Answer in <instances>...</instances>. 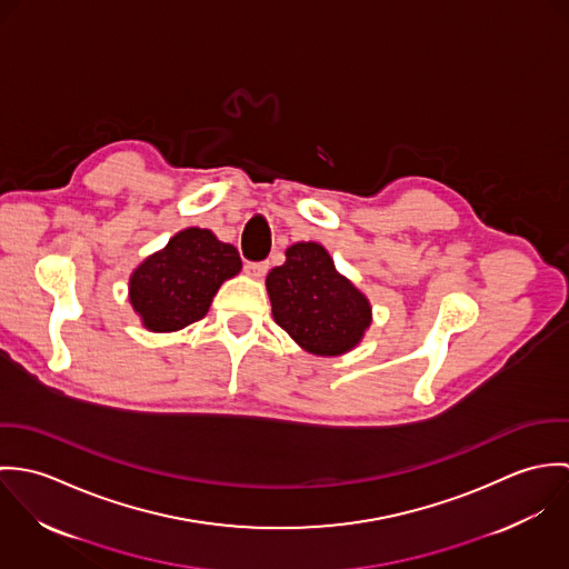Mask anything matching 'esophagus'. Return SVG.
<instances>
[{
	"label": "esophagus",
	"instance_id": "obj_1",
	"mask_svg": "<svg viewBox=\"0 0 569 569\" xmlns=\"http://www.w3.org/2000/svg\"><path fill=\"white\" fill-rule=\"evenodd\" d=\"M244 271L253 278H262L267 271H269V262L267 260H260V262H247L244 264Z\"/></svg>",
	"mask_w": 569,
	"mask_h": 569
}]
</instances>
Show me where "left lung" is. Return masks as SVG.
Here are the masks:
<instances>
[{
  "instance_id": "1",
  "label": "left lung",
  "mask_w": 569,
  "mask_h": 569,
  "mask_svg": "<svg viewBox=\"0 0 569 569\" xmlns=\"http://www.w3.org/2000/svg\"><path fill=\"white\" fill-rule=\"evenodd\" d=\"M271 313L280 328L311 355L352 350L372 322L368 298L335 269L320 243H296L267 276Z\"/></svg>"
}]
</instances>
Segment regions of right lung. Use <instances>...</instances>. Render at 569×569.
<instances>
[{"instance_id": "obj_1", "label": "right lung", "mask_w": 569, "mask_h": 569, "mask_svg": "<svg viewBox=\"0 0 569 569\" xmlns=\"http://www.w3.org/2000/svg\"><path fill=\"white\" fill-rule=\"evenodd\" d=\"M237 247L210 230L188 228L151 253L129 280V300L142 325L172 332L201 320L219 287L241 271Z\"/></svg>"}]
</instances>
